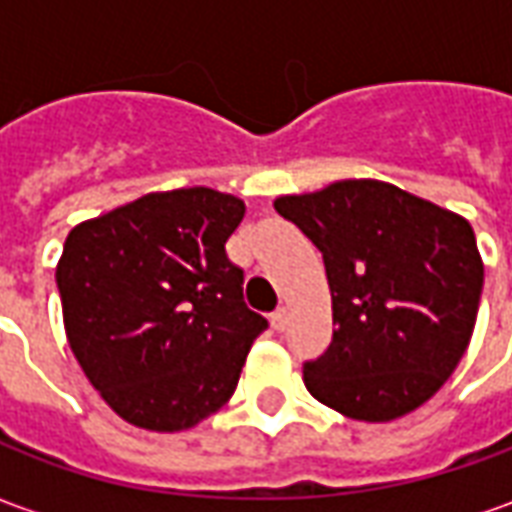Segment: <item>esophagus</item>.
Listing matches in <instances>:
<instances>
[{
  "instance_id": "1",
  "label": "esophagus",
  "mask_w": 512,
  "mask_h": 512,
  "mask_svg": "<svg viewBox=\"0 0 512 512\" xmlns=\"http://www.w3.org/2000/svg\"><path fill=\"white\" fill-rule=\"evenodd\" d=\"M271 326H274L277 332H285V329H288V307H277V312L271 315Z\"/></svg>"
}]
</instances>
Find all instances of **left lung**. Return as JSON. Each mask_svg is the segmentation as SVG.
Instances as JSON below:
<instances>
[{"label": "left lung", "mask_w": 512, "mask_h": 512, "mask_svg": "<svg viewBox=\"0 0 512 512\" xmlns=\"http://www.w3.org/2000/svg\"><path fill=\"white\" fill-rule=\"evenodd\" d=\"M321 249L337 329L304 384L362 422L419 408L472 340L483 260L472 224L384 180H340L274 202Z\"/></svg>", "instance_id": "obj_1"}]
</instances>
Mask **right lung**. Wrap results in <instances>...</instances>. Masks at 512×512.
<instances>
[{
  "label": "right lung",
  "instance_id": "right-lung-1",
  "mask_svg": "<svg viewBox=\"0 0 512 512\" xmlns=\"http://www.w3.org/2000/svg\"><path fill=\"white\" fill-rule=\"evenodd\" d=\"M244 211L205 186L153 191L65 238L57 288L68 343L136 428L175 433L222 408L268 329L224 249Z\"/></svg>",
  "mask_w": 512,
  "mask_h": 512
}]
</instances>
